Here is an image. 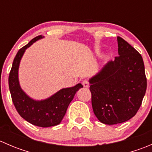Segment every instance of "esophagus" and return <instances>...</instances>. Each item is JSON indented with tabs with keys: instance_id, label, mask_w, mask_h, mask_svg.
<instances>
[{
	"instance_id": "34e87169",
	"label": "esophagus",
	"mask_w": 152,
	"mask_h": 152,
	"mask_svg": "<svg viewBox=\"0 0 152 152\" xmlns=\"http://www.w3.org/2000/svg\"><path fill=\"white\" fill-rule=\"evenodd\" d=\"M82 85L85 87H89V86H90V83H89V82L87 80H84L83 82H82Z\"/></svg>"
}]
</instances>
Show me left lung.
<instances>
[{
    "label": "left lung",
    "instance_id": "1",
    "mask_svg": "<svg viewBox=\"0 0 152 152\" xmlns=\"http://www.w3.org/2000/svg\"><path fill=\"white\" fill-rule=\"evenodd\" d=\"M117 39L119 56L90 79L93 113L99 121L108 125L134 117L147 87L140 53L121 37Z\"/></svg>",
    "mask_w": 152,
    "mask_h": 152
}]
</instances>
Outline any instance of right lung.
<instances>
[{
	"label": "right lung",
	"instance_id": "obj_1",
	"mask_svg": "<svg viewBox=\"0 0 152 152\" xmlns=\"http://www.w3.org/2000/svg\"><path fill=\"white\" fill-rule=\"evenodd\" d=\"M42 37L41 35L36 37L18 50L10 70L9 87L12 102L20 115L33 125L45 128L60 124L76 93L83 86L78 84L73 87L62 89L49 99L40 102L30 99L23 91L18 82L20 62L26 49Z\"/></svg>",
	"mask_w": 152,
	"mask_h": 152
}]
</instances>
